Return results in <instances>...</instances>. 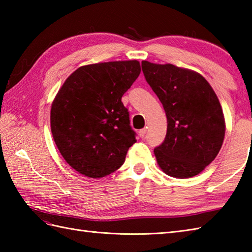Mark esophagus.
Here are the masks:
<instances>
[{
    "instance_id": "34e87169",
    "label": "esophagus",
    "mask_w": 252,
    "mask_h": 252,
    "mask_svg": "<svg viewBox=\"0 0 252 252\" xmlns=\"http://www.w3.org/2000/svg\"><path fill=\"white\" fill-rule=\"evenodd\" d=\"M146 129H145V127H144V129H141L140 131H138V135H140L141 137H144V136H145V134H146Z\"/></svg>"
}]
</instances>
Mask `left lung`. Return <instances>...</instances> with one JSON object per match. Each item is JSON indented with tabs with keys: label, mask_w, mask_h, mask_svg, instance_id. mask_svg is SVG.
Wrapping results in <instances>:
<instances>
[{
	"label": "left lung",
	"mask_w": 252,
	"mask_h": 252,
	"mask_svg": "<svg viewBox=\"0 0 252 252\" xmlns=\"http://www.w3.org/2000/svg\"><path fill=\"white\" fill-rule=\"evenodd\" d=\"M142 69L168 120L164 141L154 149L158 165L176 179L199 174L215 160L225 135L217 94L200 73L189 69L146 61Z\"/></svg>",
	"instance_id": "8db88e82"
}]
</instances>
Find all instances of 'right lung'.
<instances>
[{
  "mask_svg": "<svg viewBox=\"0 0 252 252\" xmlns=\"http://www.w3.org/2000/svg\"><path fill=\"white\" fill-rule=\"evenodd\" d=\"M141 73L137 61L78 68L58 91L51 108L53 138L66 162L88 178L119 169L136 142L121 97Z\"/></svg>",
  "mask_w": 252,
  "mask_h": 252,
  "instance_id": "add662e5",
  "label": "right lung"
}]
</instances>
